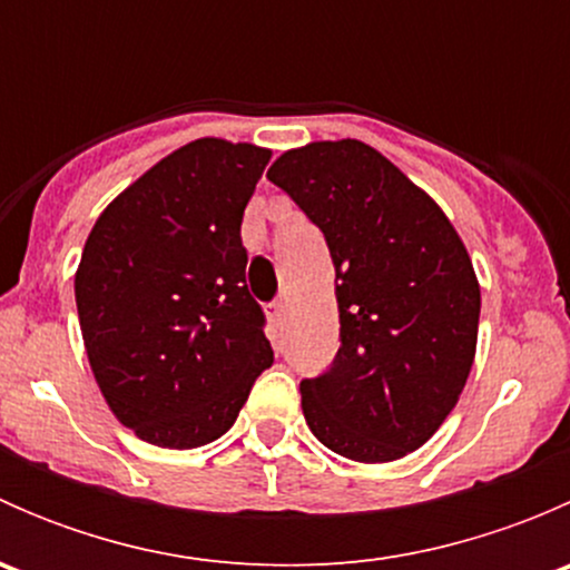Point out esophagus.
I'll list each match as a JSON object with an SVG mask.
<instances>
[{
    "mask_svg": "<svg viewBox=\"0 0 570 570\" xmlns=\"http://www.w3.org/2000/svg\"><path fill=\"white\" fill-rule=\"evenodd\" d=\"M267 314H269V320L275 322V325H281V322H284V314H286V303L284 301H273L267 306Z\"/></svg>",
    "mask_w": 570,
    "mask_h": 570,
    "instance_id": "1",
    "label": "esophagus"
}]
</instances>
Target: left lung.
Here are the masks:
<instances>
[{"instance_id":"8db88e82","label":"left lung","mask_w":570,"mask_h":570,"mask_svg":"<svg viewBox=\"0 0 570 570\" xmlns=\"http://www.w3.org/2000/svg\"><path fill=\"white\" fill-rule=\"evenodd\" d=\"M267 178L325 234L336 267L338 347L301 383L327 450L389 463L419 450L458 405L474 364L480 284L441 206L361 140L281 154Z\"/></svg>"}]
</instances>
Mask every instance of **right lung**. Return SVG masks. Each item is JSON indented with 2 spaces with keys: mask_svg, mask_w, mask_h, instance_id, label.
I'll list each match as a JSON object with an SVG mask.
<instances>
[{
  "mask_svg": "<svg viewBox=\"0 0 570 570\" xmlns=\"http://www.w3.org/2000/svg\"><path fill=\"white\" fill-rule=\"evenodd\" d=\"M267 163L250 142H187L126 187L85 243L73 292L90 370L148 444L220 439L273 364L239 237Z\"/></svg>",
  "mask_w": 570,
  "mask_h": 570,
  "instance_id": "right-lung-1",
  "label": "right lung"
}]
</instances>
